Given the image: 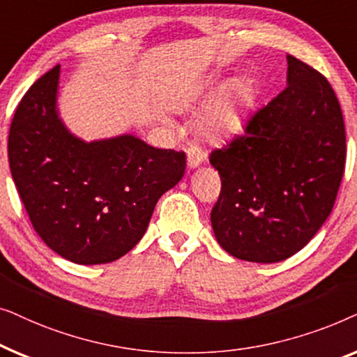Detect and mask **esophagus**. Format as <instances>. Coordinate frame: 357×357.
Wrapping results in <instances>:
<instances>
[{"mask_svg":"<svg viewBox=\"0 0 357 357\" xmlns=\"http://www.w3.org/2000/svg\"><path fill=\"white\" fill-rule=\"evenodd\" d=\"M187 160H188V167L190 169H197L199 164L204 160V154L199 151L197 146H192L187 153Z\"/></svg>","mask_w":357,"mask_h":357,"instance_id":"obj_1","label":"esophagus"}]
</instances>
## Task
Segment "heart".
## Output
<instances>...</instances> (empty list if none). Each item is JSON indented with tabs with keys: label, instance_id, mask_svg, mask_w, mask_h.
Wrapping results in <instances>:
<instances>
[{
	"label": "heart",
	"instance_id": "b5f03b06",
	"mask_svg": "<svg viewBox=\"0 0 357 357\" xmlns=\"http://www.w3.org/2000/svg\"><path fill=\"white\" fill-rule=\"evenodd\" d=\"M214 81H199L185 87L174 99L177 110H188L216 91ZM247 104V89L242 84L229 86L204 112L202 125L209 138H222L241 125L242 110Z\"/></svg>",
	"mask_w": 357,
	"mask_h": 357
}]
</instances>
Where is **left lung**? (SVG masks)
<instances>
[{
	"instance_id": "1",
	"label": "left lung",
	"mask_w": 357,
	"mask_h": 357,
	"mask_svg": "<svg viewBox=\"0 0 357 357\" xmlns=\"http://www.w3.org/2000/svg\"><path fill=\"white\" fill-rule=\"evenodd\" d=\"M209 162L221 177L211 211L219 245L245 261L292 257L330 216L344 174V121L330 82L287 55L286 89Z\"/></svg>"
}]
</instances>
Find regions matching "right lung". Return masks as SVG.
Instances as JSON below:
<instances>
[{
	"instance_id": "right-lung-1",
	"label": "right lung",
	"mask_w": 357,
	"mask_h": 357,
	"mask_svg": "<svg viewBox=\"0 0 357 357\" xmlns=\"http://www.w3.org/2000/svg\"><path fill=\"white\" fill-rule=\"evenodd\" d=\"M60 65L19 102L8 138L11 175L43 242L77 265L119 260L144 236L154 206L183 177L182 151L133 135L86 143L58 115Z\"/></svg>"
}]
</instances>
